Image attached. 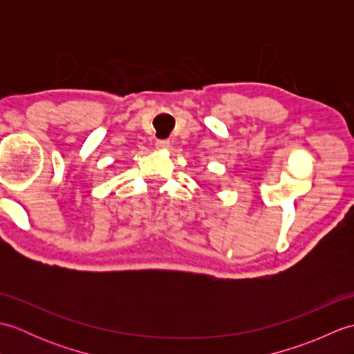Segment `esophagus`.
<instances>
[{"mask_svg": "<svg viewBox=\"0 0 354 354\" xmlns=\"http://www.w3.org/2000/svg\"><path fill=\"white\" fill-rule=\"evenodd\" d=\"M155 146L158 150H167L170 147V141L169 140H158L155 142Z\"/></svg>", "mask_w": 354, "mask_h": 354, "instance_id": "1", "label": "esophagus"}]
</instances>
